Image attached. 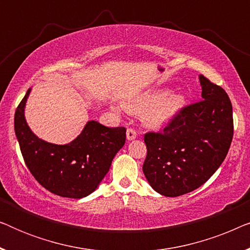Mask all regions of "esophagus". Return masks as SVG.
Wrapping results in <instances>:
<instances>
[{"label":"esophagus","mask_w":250,"mask_h":250,"mask_svg":"<svg viewBox=\"0 0 250 250\" xmlns=\"http://www.w3.org/2000/svg\"><path fill=\"white\" fill-rule=\"evenodd\" d=\"M136 131L134 128H127V131H126V136H127V140H134L136 138Z\"/></svg>","instance_id":"obj_1"}]
</instances>
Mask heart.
Returning <instances> with one entry per match:
<instances>
[{
    "label": "heart",
    "mask_w": 250,
    "mask_h": 250,
    "mask_svg": "<svg viewBox=\"0 0 250 250\" xmlns=\"http://www.w3.org/2000/svg\"><path fill=\"white\" fill-rule=\"evenodd\" d=\"M184 104L180 93H165L164 91H148L124 102V108L132 115H142L146 126L158 128L169 122Z\"/></svg>",
    "instance_id": "b5f03b06"
}]
</instances>
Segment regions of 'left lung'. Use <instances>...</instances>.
<instances>
[{
	"label": "left lung",
	"instance_id": "8db88e82",
	"mask_svg": "<svg viewBox=\"0 0 250 250\" xmlns=\"http://www.w3.org/2000/svg\"><path fill=\"white\" fill-rule=\"evenodd\" d=\"M199 80L203 100L183 107L162 132L145 134L143 173L163 196L179 197L198 189L216 172L230 149V98L203 75Z\"/></svg>",
	"mask_w": 250,
	"mask_h": 250
}]
</instances>
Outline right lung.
<instances>
[{"instance_id": "obj_1", "label": "right lung", "mask_w": 250, "mask_h": 250, "mask_svg": "<svg viewBox=\"0 0 250 250\" xmlns=\"http://www.w3.org/2000/svg\"><path fill=\"white\" fill-rule=\"evenodd\" d=\"M30 90L17 107L15 132L27 168L43 188L57 196L86 197L97 189L125 145V127H107L90 121L68 145H53L37 138L27 125L25 104Z\"/></svg>"}]
</instances>
